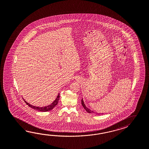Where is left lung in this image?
Segmentation results:
<instances>
[{"label":"left lung","mask_w":149,"mask_h":149,"mask_svg":"<svg viewBox=\"0 0 149 149\" xmlns=\"http://www.w3.org/2000/svg\"><path fill=\"white\" fill-rule=\"evenodd\" d=\"M81 103H82V106L84 107V109H85L87 111L88 113H94L95 112L94 111H91V110H90L89 109H88L87 107L86 106V105L84 104V100H83V99H82L81 100Z\"/></svg>","instance_id":"left-lung-1"}]
</instances>
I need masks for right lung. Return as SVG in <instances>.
Returning <instances> with one entry per match:
<instances>
[{
	"mask_svg": "<svg viewBox=\"0 0 149 149\" xmlns=\"http://www.w3.org/2000/svg\"><path fill=\"white\" fill-rule=\"evenodd\" d=\"M59 98H60V94L58 95V96H57V97L55 99V100L51 104V105L46 106V107H35V106L31 105L29 103H27V102H26L25 100H24V101H25V102L26 103V104L29 105L31 108H33V109H34L35 110H38V111H44V112H45V111H49V110H51L52 109H53V108H54L55 106L58 104Z\"/></svg>",
	"mask_w": 149,
	"mask_h": 149,
	"instance_id": "obj_1",
	"label": "right lung"
}]
</instances>
